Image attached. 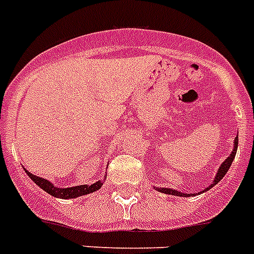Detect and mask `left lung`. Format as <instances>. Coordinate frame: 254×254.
<instances>
[{
    "label": "left lung",
    "instance_id": "left-lung-1",
    "mask_svg": "<svg viewBox=\"0 0 254 254\" xmlns=\"http://www.w3.org/2000/svg\"><path fill=\"white\" fill-rule=\"evenodd\" d=\"M238 139H239V135H236V137H235V139H234V148H232V152H231L230 155H228L227 159L224 160V162L220 164V167L218 168V172H216L215 177H214L213 184L210 185L209 188H205L203 190L198 191V193H183V191L176 190V189H174V188H160V187L155 188V187H154V189L159 190L160 193H164V194L177 195V197H191V195H197V194H201V193H203V191H207L209 189H211L214 185L218 184V183H219V181L222 180L224 176H226L227 171L230 170L231 164H232V162H234V159H235V155H236V151H238V142H239Z\"/></svg>",
    "mask_w": 254,
    "mask_h": 254
}]
</instances>
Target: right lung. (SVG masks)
Wrapping results in <instances>:
<instances>
[{"label": "right lung", "instance_id": "right-lung-1", "mask_svg": "<svg viewBox=\"0 0 254 254\" xmlns=\"http://www.w3.org/2000/svg\"><path fill=\"white\" fill-rule=\"evenodd\" d=\"M26 171V170H24ZM26 174L30 176V179L34 181L35 184L45 190L48 194L53 195L56 198H63V199H69V198H78L80 195H87L90 193L99 190L103 185V181L99 180L94 184L90 185H77V187H70V188H57L51 183L49 180H45L43 177H39L36 175H32L31 172L26 171Z\"/></svg>", "mask_w": 254, "mask_h": 254}]
</instances>
